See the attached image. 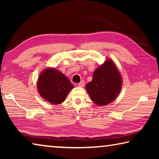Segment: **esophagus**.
<instances>
[{"mask_svg":"<svg viewBox=\"0 0 159 159\" xmlns=\"http://www.w3.org/2000/svg\"><path fill=\"white\" fill-rule=\"evenodd\" d=\"M84 85H85V82L83 81V80H81V81H80V82L79 83V87H83V86H84Z\"/></svg>","mask_w":159,"mask_h":159,"instance_id":"1","label":"esophagus"}]
</instances>
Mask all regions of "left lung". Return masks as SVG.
Wrapping results in <instances>:
<instances>
[{"mask_svg": "<svg viewBox=\"0 0 159 159\" xmlns=\"http://www.w3.org/2000/svg\"><path fill=\"white\" fill-rule=\"evenodd\" d=\"M122 87V78L114 61L107 60L97 68L93 79L85 85L92 101L98 106H105L117 98Z\"/></svg>", "mask_w": 159, "mask_h": 159, "instance_id": "1", "label": "left lung"}]
</instances>
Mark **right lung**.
Wrapping results in <instances>:
<instances>
[{"instance_id":"1","label":"right lung","mask_w":159,"mask_h":159,"mask_svg":"<svg viewBox=\"0 0 159 159\" xmlns=\"http://www.w3.org/2000/svg\"><path fill=\"white\" fill-rule=\"evenodd\" d=\"M73 88L68 78L54 68L43 70L38 79L37 88L40 95L53 104L62 103Z\"/></svg>"}]
</instances>
